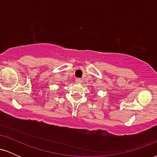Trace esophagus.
<instances>
[{
  "instance_id": "obj_1",
  "label": "esophagus",
  "mask_w": 157,
  "mask_h": 157,
  "mask_svg": "<svg viewBox=\"0 0 157 157\" xmlns=\"http://www.w3.org/2000/svg\"><path fill=\"white\" fill-rule=\"evenodd\" d=\"M75 81H76V82H77V83H81V82H82V80H81L80 78H77L76 80H75Z\"/></svg>"
}]
</instances>
